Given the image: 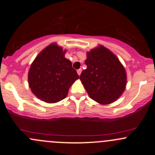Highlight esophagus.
Returning <instances> with one entry per match:
<instances>
[{
  "label": "esophagus",
  "instance_id": "1",
  "mask_svg": "<svg viewBox=\"0 0 155 155\" xmlns=\"http://www.w3.org/2000/svg\"><path fill=\"white\" fill-rule=\"evenodd\" d=\"M82 69H79V70H77V73H78V75H79V76H80V74H81V73H82Z\"/></svg>",
  "mask_w": 155,
  "mask_h": 155
}]
</instances>
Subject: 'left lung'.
Returning a JSON list of instances; mask_svg holds the SVG:
<instances>
[{"mask_svg":"<svg viewBox=\"0 0 155 155\" xmlns=\"http://www.w3.org/2000/svg\"><path fill=\"white\" fill-rule=\"evenodd\" d=\"M87 68L79 79L90 97L101 104L116 101L125 89V70L118 58L101 46L87 53Z\"/></svg>","mask_w":155,"mask_h":155,"instance_id":"1","label":"left lung"}]
</instances>
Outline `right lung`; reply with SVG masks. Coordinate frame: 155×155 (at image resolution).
<instances>
[{"mask_svg":"<svg viewBox=\"0 0 155 155\" xmlns=\"http://www.w3.org/2000/svg\"><path fill=\"white\" fill-rule=\"evenodd\" d=\"M64 54L61 47L49 45L37 55L30 68V88L39 99L46 103L64 99L69 87L79 77Z\"/></svg>","mask_w":155,"mask_h":155,"instance_id":"right-lung-1","label":"right lung"}]
</instances>
